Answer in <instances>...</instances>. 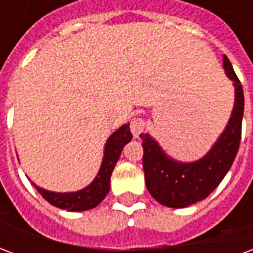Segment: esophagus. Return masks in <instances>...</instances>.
Here are the masks:
<instances>
[{"mask_svg":"<svg viewBox=\"0 0 253 253\" xmlns=\"http://www.w3.org/2000/svg\"><path fill=\"white\" fill-rule=\"evenodd\" d=\"M145 126H146V123L142 118H134L132 119L131 123H130V130H131L134 138H139V135L145 130Z\"/></svg>","mask_w":253,"mask_h":253,"instance_id":"esophagus-1","label":"esophagus"}]
</instances>
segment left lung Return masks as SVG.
<instances>
[{
    "label": "left lung",
    "mask_w": 253,
    "mask_h": 253,
    "mask_svg": "<svg viewBox=\"0 0 253 253\" xmlns=\"http://www.w3.org/2000/svg\"><path fill=\"white\" fill-rule=\"evenodd\" d=\"M223 69L233 81V111L223 132L206 156L194 163H180L167 156L149 134L139 135L142 139L146 188L164 206L181 209L203 201L222 181L236 159L241 139L244 93L226 55H223Z\"/></svg>",
    "instance_id": "8db88e82"
}]
</instances>
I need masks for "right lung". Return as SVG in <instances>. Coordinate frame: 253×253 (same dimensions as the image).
<instances>
[{"instance_id":"1","label":"right lung","mask_w":253,"mask_h":253,"mask_svg":"<svg viewBox=\"0 0 253 253\" xmlns=\"http://www.w3.org/2000/svg\"><path fill=\"white\" fill-rule=\"evenodd\" d=\"M132 134L130 131V123L119 127L105 143L104 157L100 167V170L94 180L85 187L84 190L76 192H52V191L43 190L41 187H36L38 192L41 194L47 202H50L52 206L59 207L67 211H85L90 210L103 201L105 195L110 191V180L112 170L115 168L118 160L125 145L131 141Z\"/></svg>"}]
</instances>
